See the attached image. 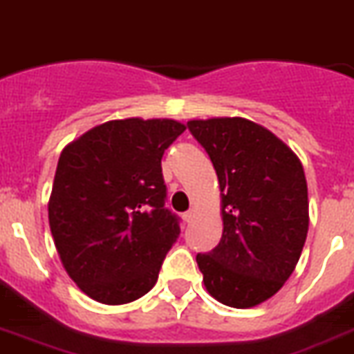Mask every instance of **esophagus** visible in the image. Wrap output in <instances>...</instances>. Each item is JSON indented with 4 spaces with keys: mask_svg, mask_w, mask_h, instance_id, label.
Segmentation results:
<instances>
[{
    "mask_svg": "<svg viewBox=\"0 0 354 354\" xmlns=\"http://www.w3.org/2000/svg\"><path fill=\"white\" fill-rule=\"evenodd\" d=\"M183 220H185L187 223H191L192 220H194V211H187L185 214H183Z\"/></svg>",
    "mask_w": 354,
    "mask_h": 354,
    "instance_id": "obj_1",
    "label": "esophagus"
}]
</instances>
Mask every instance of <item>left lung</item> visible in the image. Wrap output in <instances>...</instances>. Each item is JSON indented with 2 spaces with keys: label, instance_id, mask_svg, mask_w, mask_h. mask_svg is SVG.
I'll return each mask as SVG.
<instances>
[{
  "label": "left lung",
  "instance_id": "8db88e82",
  "mask_svg": "<svg viewBox=\"0 0 354 354\" xmlns=\"http://www.w3.org/2000/svg\"><path fill=\"white\" fill-rule=\"evenodd\" d=\"M222 191V240L196 254L207 292L247 309L277 295L291 277L309 229L298 156L271 131L245 118L191 120Z\"/></svg>",
  "mask_w": 354,
  "mask_h": 354
}]
</instances>
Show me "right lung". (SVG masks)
Segmentation results:
<instances>
[{
  "label": "right lung",
  "instance_id": "add662e5",
  "mask_svg": "<svg viewBox=\"0 0 354 354\" xmlns=\"http://www.w3.org/2000/svg\"><path fill=\"white\" fill-rule=\"evenodd\" d=\"M183 131L167 118L112 120L62 151L48 223L65 271L93 300L122 306L156 283L180 234L162 156Z\"/></svg>",
  "mask_w": 354,
  "mask_h": 354
}]
</instances>
